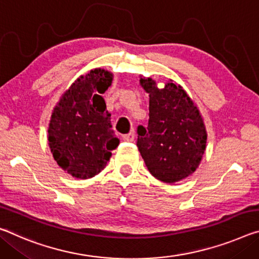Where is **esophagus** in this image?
Returning <instances> with one entry per match:
<instances>
[{
  "label": "esophagus",
  "mask_w": 259,
  "mask_h": 259,
  "mask_svg": "<svg viewBox=\"0 0 259 259\" xmlns=\"http://www.w3.org/2000/svg\"><path fill=\"white\" fill-rule=\"evenodd\" d=\"M134 139H135L134 130L130 131L129 134H126V135H124V136H123V141H125V142H134Z\"/></svg>",
  "instance_id": "1"
}]
</instances>
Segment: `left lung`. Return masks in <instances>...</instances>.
I'll return each instance as SVG.
<instances>
[{"instance_id": "8db88e82", "label": "left lung", "mask_w": 259, "mask_h": 259, "mask_svg": "<svg viewBox=\"0 0 259 259\" xmlns=\"http://www.w3.org/2000/svg\"><path fill=\"white\" fill-rule=\"evenodd\" d=\"M149 93V124L137 128V146L150 173L165 183L194 174L206 147V129L198 108L181 85L169 81L158 89L152 78H141Z\"/></svg>"}]
</instances>
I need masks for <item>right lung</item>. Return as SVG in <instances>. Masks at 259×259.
<instances>
[{"label": "right lung", "instance_id": "1", "mask_svg": "<svg viewBox=\"0 0 259 259\" xmlns=\"http://www.w3.org/2000/svg\"><path fill=\"white\" fill-rule=\"evenodd\" d=\"M112 81V72L93 69L77 78L53 110L48 144L57 165L73 178L99 174L120 143L101 97Z\"/></svg>", "mask_w": 259, "mask_h": 259}]
</instances>
